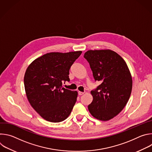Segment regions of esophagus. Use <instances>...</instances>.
<instances>
[{
	"label": "esophagus",
	"mask_w": 152,
	"mask_h": 152,
	"mask_svg": "<svg viewBox=\"0 0 152 152\" xmlns=\"http://www.w3.org/2000/svg\"><path fill=\"white\" fill-rule=\"evenodd\" d=\"M84 94V92H82V91H79L78 92V94L79 95V96H82V95H83Z\"/></svg>",
	"instance_id": "esophagus-1"
}]
</instances>
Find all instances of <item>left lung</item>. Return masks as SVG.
I'll use <instances>...</instances> for the list:
<instances>
[{"label":"left lung","mask_w":152,"mask_h":152,"mask_svg":"<svg viewBox=\"0 0 152 152\" xmlns=\"http://www.w3.org/2000/svg\"><path fill=\"white\" fill-rule=\"evenodd\" d=\"M83 56L90 64L95 80L101 83L91 91L93 100L88 110L99 120H110L123 110L131 96V74L124 60L111 50H90Z\"/></svg>","instance_id":"1"}]
</instances>
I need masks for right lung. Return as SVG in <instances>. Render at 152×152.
<instances>
[{
    "label": "right lung",
    "instance_id": "right-lung-1",
    "mask_svg": "<svg viewBox=\"0 0 152 152\" xmlns=\"http://www.w3.org/2000/svg\"><path fill=\"white\" fill-rule=\"evenodd\" d=\"M82 51L51 52L35 59L24 77L26 94L35 111L45 120L58 123L70 114L77 92L62 87L70 81L69 70Z\"/></svg>",
    "mask_w": 152,
    "mask_h": 152
}]
</instances>
